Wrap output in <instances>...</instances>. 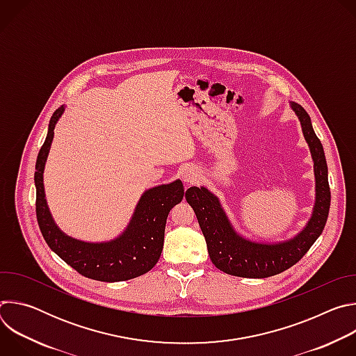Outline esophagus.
<instances>
[{"label": "esophagus", "mask_w": 356, "mask_h": 356, "mask_svg": "<svg viewBox=\"0 0 356 356\" xmlns=\"http://www.w3.org/2000/svg\"><path fill=\"white\" fill-rule=\"evenodd\" d=\"M197 177H198V172H197L194 168H190V169H187V170L183 173V180L187 181V183L195 181Z\"/></svg>", "instance_id": "34e87169"}]
</instances>
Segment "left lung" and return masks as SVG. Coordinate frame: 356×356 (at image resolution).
Listing matches in <instances>:
<instances>
[{
	"instance_id": "1",
	"label": "left lung",
	"mask_w": 356,
	"mask_h": 356,
	"mask_svg": "<svg viewBox=\"0 0 356 356\" xmlns=\"http://www.w3.org/2000/svg\"><path fill=\"white\" fill-rule=\"evenodd\" d=\"M291 108L297 114L304 138L310 146L317 184V200L313 217L309 225L296 238L275 245L242 239L234 232L216 195L204 187H190L186 191V200L193 207L202 235L206 238L210 259L216 268L224 273L250 279H264L279 275L306 255L325 227L331 204V191L323 143L313 129L307 111L296 103H291Z\"/></svg>"
}]
</instances>
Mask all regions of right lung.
<instances>
[{
  "mask_svg": "<svg viewBox=\"0 0 356 356\" xmlns=\"http://www.w3.org/2000/svg\"><path fill=\"white\" fill-rule=\"evenodd\" d=\"M63 113L58 108L49 122L46 139L35 166L36 220L39 229L56 255L77 273L99 282H122L138 277L156 265L165 239L169 211L181 201L184 188L180 180L147 190L139 200L127 231L115 241L87 243L65 235L54 222L46 206L43 169L54 139V129Z\"/></svg>",
  "mask_w": 356,
  "mask_h": 356,
  "instance_id": "1",
  "label": "right lung"
}]
</instances>
